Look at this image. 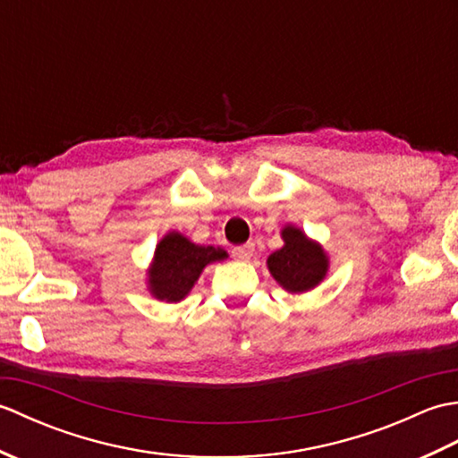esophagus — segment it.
<instances>
[{"label": "esophagus", "instance_id": "obj_1", "mask_svg": "<svg viewBox=\"0 0 458 458\" xmlns=\"http://www.w3.org/2000/svg\"><path fill=\"white\" fill-rule=\"evenodd\" d=\"M232 256L240 261H248L251 256H254V244L248 242V244H244V246H236L234 250H232Z\"/></svg>", "mask_w": 458, "mask_h": 458}]
</instances>
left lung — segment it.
<instances>
[{
  "label": "left lung",
  "instance_id": "obj_1",
  "mask_svg": "<svg viewBox=\"0 0 458 458\" xmlns=\"http://www.w3.org/2000/svg\"><path fill=\"white\" fill-rule=\"evenodd\" d=\"M284 248L267 258L269 274L289 293H305L317 287L328 271V258L317 242L309 240L303 230L285 226L281 230Z\"/></svg>",
  "mask_w": 458,
  "mask_h": 458
}]
</instances>
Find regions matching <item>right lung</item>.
<instances>
[{
  "mask_svg": "<svg viewBox=\"0 0 458 458\" xmlns=\"http://www.w3.org/2000/svg\"><path fill=\"white\" fill-rule=\"evenodd\" d=\"M226 258L228 254L222 248L192 244L179 232H169L155 248L153 264L148 271L151 295L167 303H177L189 295L204 267Z\"/></svg>",
  "mask_w": 458,
  "mask_h": 458,
  "instance_id": "add662e5",
  "label": "right lung"
}]
</instances>
